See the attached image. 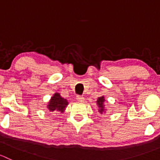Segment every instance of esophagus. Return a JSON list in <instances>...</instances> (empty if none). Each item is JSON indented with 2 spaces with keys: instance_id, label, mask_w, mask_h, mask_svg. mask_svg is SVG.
<instances>
[{
  "instance_id": "esophagus-1",
  "label": "esophagus",
  "mask_w": 160,
  "mask_h": 160,
  "mask_svg": "<svg viewBox=\"0 0 160 160\" xmlns=\"http://www.w3.org/2000/svg\"><path fill=\"white\" fill-rule=\"evenodd\" d=\"M77 100L79 101V102H83V101H84V98H83V96H80V95H78V96H77Z\"/></svg>"
}]
</instances>
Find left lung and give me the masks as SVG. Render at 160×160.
I'll return each mask as SVG.
<instances>
[{"mask_svg":"<svg viewBox=\"0 0 160 160\" xmlns=\"http://www.w3.org/2000/svg\"><path fill=\"white\" fill-rule=\"evenodd\" d=\"M104 101H105V99H104V97H100V98H98V101H97V104H98V108H99V111L101 114H103L105 111V108H104Z\"/></svg>","mask_w":160,"mask_h":160,"instance_id":"obj_1","label":"left lung"}]
</instances>
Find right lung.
Masks as SVG:
<instances>
[{
	"mask_svg": "<svg viewBox=\"0 0 160 160\" xmlns=\"http://www.w3.org/2000/svg\"><path fill=\"white\" fill-rule=\"evenodd\" d=\"M67 105H68V101H67V99L62 98L59 93H55L50 99L47 108L49 111L52 112L59 111L63 113Z\"/></svg>",
	"mask_w": 160,
	"mask_h": 160,
	"instance_id": "add662e5",
	"label": "right lung"
}]
</instances>
